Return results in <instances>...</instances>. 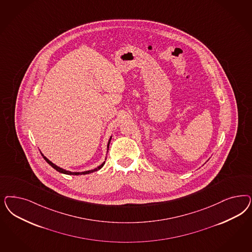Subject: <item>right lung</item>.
Segmentation results:
<instances>
[{
	"label": "right lung",
	"mask_w": 252,
	"mask_h": 252,
	"mask_svg": "<svg viewBox=\"0 0 252 252\" xmlns=\"http://www.w3.org/2000/svg\"><path fill=\"white\" fill-rule=\"evenodd\" d=\"M111 138H112V135L110 136V138L108 140V143H107V151H106V155H107V152H108V147H109V144H110V141H111ZM41 156H42V158L45 159V161L48 163L50 166H52L55 170H57L58 172H60V173H64V174H67V175H84V174H89L91 172H94V171H97L98 170H100L104 165H105V163L106 161H104V162L102 163L101 165H99L97 168H94V170H90V171H66L65 169H63V168H60V167H58L57 165L56 164H54V163L52 162V161H50L48 158L44 156V155L42 154L41 152Z\"/></svg>",
	"instance_id": "add662e5"
}]
</instances>
